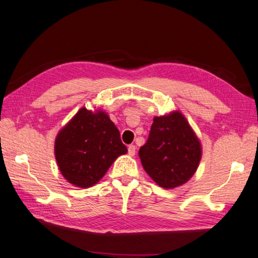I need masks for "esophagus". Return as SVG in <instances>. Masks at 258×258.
<instances>
[{
	"instance_id": "obj_1",
	"label": "esophagus",
	"mask_w": 258,
	"mask_h": 258,
	"mask_svg": "<svg viewBox=\"0 0 258 258\" xmlns=\"http://www.w3.org/2000/svg\"><path fill=\"white\" fill-rule=\"evenodd\" d=\"M135 151H137V147H135L134 144H131V145H128V153L131 154V156H134V154H135Z\"/></svg>"
}]
</instances>
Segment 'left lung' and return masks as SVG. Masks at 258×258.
<instances>
[{
	"instance_id": "obj_1",
	"label": "left lung",
	"mask_w": 258,
	"mask_h": 258,
	"mask_svg": "<svg viewBox=\"0 0 258 258\" xmlns=\"http://www.w3.org/2000/svg\"><path fill=\"white\" fill-rule=\"evenodd\" d=\"M202 149L179 111L154 117L148 141L139 157L148 175L163 188H175L195 174Z\"/></svg>"
}]
</instances>
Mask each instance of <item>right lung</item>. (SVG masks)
Segmentation results:
<instances>
[{
	"label": "right lung",
	"mask_w": 258,
	"mask_h": 258,
	"mask_svg": "<svg viewBox=\"0 0 258 258\" xmlns=\"http://www.w3.org/2000/svg\"><path fill=\"white\" fill-rule=\"evenodd\" d=\"M127 152L119 131L104 111L81 108L60 130L55 157L65 179L82 188L97 184L116 158Z\"/></svg>",
	"instance_id": "1"
}]
</instances>
